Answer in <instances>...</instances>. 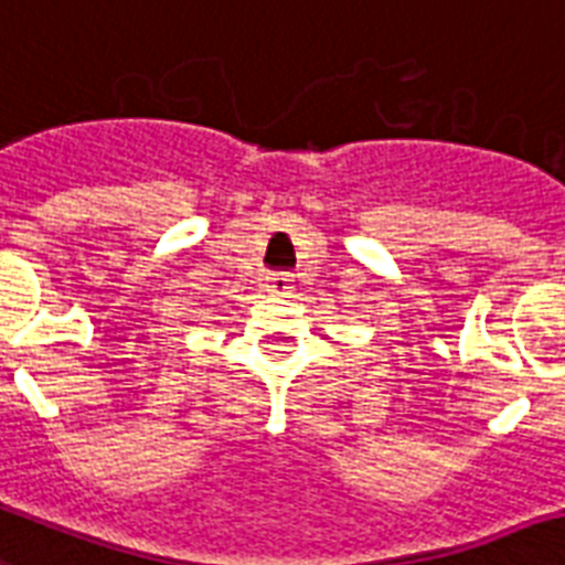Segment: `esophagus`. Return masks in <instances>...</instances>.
<instances>
[{
	"label": "esophagus",
	"mask_w": 565,
	"mask_h": 565,
	"mask_svg": "<svg viewBox=\"0 0 565 565\" xmlns=\"http://www.w3.org/2000/svg\"><path fill=\"white\" fill-rule=\"evenodd\" d=\"M291 282H295V279H291V274H282V270H274V274H268V277H265V291H268L270 297H288L291 295Z\"/></svg>",
	"instance_id": "1"
}]
</instances>
